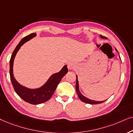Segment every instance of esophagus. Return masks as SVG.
<instances>
[{"instance_id":"34e87169","label":"esophagus","mask_w":133,"mask_h":133,"mask_svg":"<svg viewBox=\"0 0 133 133\" xmlns=\"http://www.w3.org/2000/svg\"><path fill=\"white\" fill-rule=\"evenodd\" d=\"M75 68V64H74L73 63H72V62H70V63H69L68 64V68L69 70L74 69Z\"/></svg>"}]
</instances>
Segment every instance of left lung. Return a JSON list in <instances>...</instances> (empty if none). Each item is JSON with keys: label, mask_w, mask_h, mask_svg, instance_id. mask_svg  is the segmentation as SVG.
Here are the masks:
<instances>
[{"label": "left lung", "mask_w": 133, "mask_h": 133, "mask_svg": "<svg viewBox=\"0 0 133 133\" xmlns=\"http://www.w3.org/2000/svg\"><path fill=\"white\" fill-rule=\"evenodd\" d=\"M100 38H102V39H107V37H105V36H103L102 35H100ZM116 49V48H115ZM116 50L117 52H118V51L117 50V49H116ZM119 58L120 59V57L119 56ZM76 77H77V81H76V91H77V93L78 94V96L79 98L80 99V100L82 101V102L86 103H88V104H91V105H97V104H99V103H102L104 102L105 100L104 101H95V100H91V99H89L87 98L86 97H85L80 92V91H79V83H78V77L77 75H76Z\"/></svg>", "instance_id": "left-lung-1"}]
</instances>
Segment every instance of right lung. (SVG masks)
Masks as SVG:
<instances>
[{
    "label": "right lung",
    "instance_id": "right-lung-1",
    "mask_svg": "<svg viewBox=\"0 0 133 133\" xmlns=\"http://www.w3.org/2000/svg\"><path fill=\"white\" fill-rule=\"evenodd\" d=\"M36 36V33H31L22 39L14 50L10 61V79L14 89L22 100L32 105H39L48 101L54 94L60 81L68 72L67 65H65L59 72L51 75L45 84L36 89H30L17 82L13 75L14 59L21 46Z\"/></svg>",
    "mask_w": 133,
    "mask_h": 133
}]
</instances>
